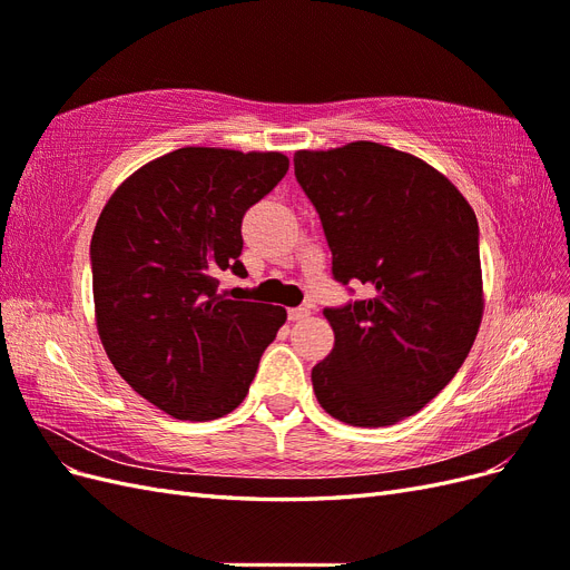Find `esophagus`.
<instances>
[{
  "label": "esophagus",
  "mask_w": 570,
  "mask_h": 570,
  "mask_svg": "<svg viewBox=\"0 0 570 570\" xmlns=\"http://www.w3.org/2000/svg\"><path fill=\"white\" fill-rule=\"evenodd\" d=\"M308 316H312V308H308V306H297V308H289V312H287L289 321H304Z\"/></svg>",
  "instance_id": "1"
}]
</instances>
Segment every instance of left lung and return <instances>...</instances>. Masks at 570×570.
Here are the masks:
<instances>
[{"mask_svg":"<svg viewBox=\"0 0 570 570\" xmlns=\"http://www.w3.org/2000/svg\"><path fill=\"white\" fill-rule=\"evenodd\" d=\"M333 275L371 297L325 308L335 344L312 371L333 419L383 428L421 411L469 356L482 321L478 220L438 168L377 142L299 149Z\"/></svg>","mask_w":570,"mask_h":570,"instance_id":"obj_1","label":"left lung"}]
</instances>
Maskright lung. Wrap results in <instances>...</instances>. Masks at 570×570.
Instances as JSON below:
<instances>
[{"label":"right lung","instance_id":"1","mask_svg":"<svg viewBox=\"0 0 570 570\" xmlns=\"http://www.w3.org/2000/svg\"><path fill=\"white\" fill-rule=\"evenodd\" d=\"M283 151L183 147L137 168L92 235L97 333L120 377L180 421L243 404L283 306L235 302L220 271L247 275L243 216L287 174Z\"/></svg>","mask_w":570,"mask_h":570}]
</instances>
